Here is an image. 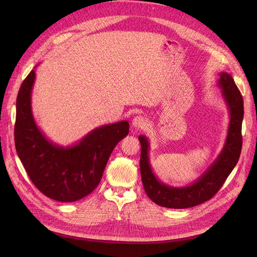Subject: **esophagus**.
Listing matches in <instances>:
<instances>
[{"label":"esophagus","mask_w":257,"mask_h":257,"mask_svg":"<svg viewBox=\"0 0 257 257\" xmlns=\"http://www.w3.org/2000/svg\"><path fill=\"white\" fill-rule=\"evenodd\" d=\"M132 125L136 128H145L148 125V120L142 115H137L132 121Z\"/></svg>","instance_id":"esophagus-1"}]
</instances>
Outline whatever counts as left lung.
<instances>
[{
	"instance_id": "8db88e82",
	"label": "left lung",
	"mask_w": 257,
	"mask_h": 257,
	"mask_svg": "<svg viewBox=\"0 0 257 257\" xmlns=\"http://www.w3.org/2000/svg\"><path fill=\"white\" fill-rule=\"evenodd\" d=\"M219 76L217 87L221 89L229 114L227 134L219 155L195 181L185 186H172L162 182L151 166L149 139L145 135L138 137L142 146L141 175L144 189L148 197L159 206L184 209L205 203L221 189L238 163L242 146L243 99L230 74L221 72Z\"/></svg>"
}]
</instances>
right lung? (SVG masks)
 Instances as JSON below:
<instances>
[{"label": "right lung", "instance_id": "obj_1", "mask_svg": "<svg viewBox=\"0 0 257 257\" xmlns=\"http://www.w3.org/2000/svg\"><path fill=\"white\" fill-rule=\"evenodd\" d=\"M35 77L33 69L23 80L17 96L16 151L30 179L44 195L72 203L94 191L114 147L127 136L130 124L124 120L95 127L73 145L53 143L38 127L33 115Z\"/></svg>", "mask_w": 257, "mask_h": 257}]
</instances>
